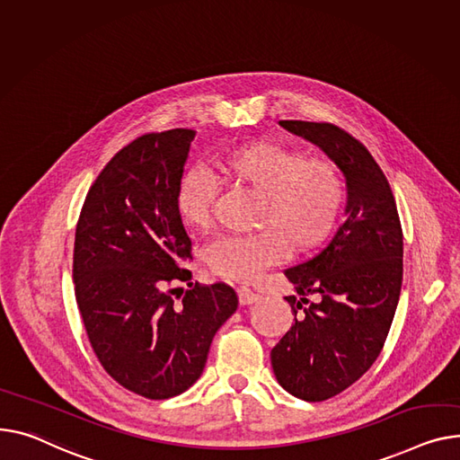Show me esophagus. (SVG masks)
I'll return each mask as SVG.
<instances>
[{
    "label": "esophagus",
    "instance_id": "34e87169",
    "mask_svg": "<svg viewBox=\"0 0 460 460\" xmlns=\"http://www.w3.org/2000/svg\"><path fill=\"white\" fill-rule=\"evenodd\" d=\"M259 299H261V296L255 294L252 288H248V287L238 288V301H240V305H252V303H255Z\"/></svg>",
    "mask_w": 460,
    "mask_h": 460
}]
</instances>
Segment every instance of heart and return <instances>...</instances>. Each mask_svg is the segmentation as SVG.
<instances>
[{
	"mask_svg": "<svg viewBox=\"0 0 460 460\" xmlns=\"http://www.w3.org/2000/svg\"><path fill=\"white\" fill-rule=\"evenodd\" d=\"M222 181L261 196L257 227L250 236H224L208 250V266L222 278L253 281L264 268L311 253L329 238L346 203V182L329 161L278 142L233 147L214 161ZM217 189L207 175L190 170L177 182L175 210L190 231H203L212 218Z\"/></svg>",
	"mask_w": 460,
	"mask_h": 460,
	"instance_id": "heart-1",
	"label": "heart"
}]
</instances>
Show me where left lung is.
Instances as JSON below:
<instances>
[{"mask_svg":"<svg viewBox=\"0 0 460 460\" xmlns=\"http://www.w3.org/2000/svg\"><path fill=\"white\" fill-rule=\"evenodd\" d=\"M316 144L346 177V222L327 246L285 270L294 323L271 349L279 385L323 402L370 370L388 336L403 279V233L388 181L372 153L332 124L281 119ZM316 295L318 302H309Z\"/></svg>","mask_w":460,"mask_h":460,"instance_id":"left-lung-1","label":"left lung"}]
</instances>
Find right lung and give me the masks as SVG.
<instances>
[{"label": "right lung", "mask_w": 460, "mask_h": 460, "mask_svg": "<svg viewBox=\"0 0 460 460\" xmlns=\"http://www.w3.org/2000/svg\"><path fill=\"white\" fill-rule=\"evenodd\" d=\"M192 129L142 135L102 170L75 229L74 283L88 341L124 388L168 400L203 374L210 342L236 311L226 283L194 285L192 242L175 210ZM187 282L177 295L172 285Z\"/></svg>", "instance_id": "obj_1"}]
</instances>
